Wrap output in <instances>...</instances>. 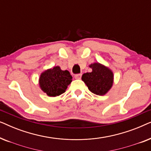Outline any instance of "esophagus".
<instances>
[{
  "label": "esophagus",
  "mask_w": 151,
  "mask_h": 151,
  "mask_svg": "<svg viewBox=\"0 0 151 151\" xmlns=\"http://www.w3.org/2000/svg\"><path fill=\"white\" fill-rule=\"evenodd\" d=\"M74 77H75L76 79H80V78H81V77H82V74L81 73L76 74Z\"/></svg>",
  "instance_id": "34e87169"
}]
</instances>
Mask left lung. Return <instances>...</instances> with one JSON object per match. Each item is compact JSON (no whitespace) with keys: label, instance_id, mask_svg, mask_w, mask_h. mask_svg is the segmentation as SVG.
I'll list each match as a JSON object with an SVG mask.
<instances>
[{"label":"left lung","instance_id":"obj_1","mask_svg":"<svg viewBox=\"0 0 151 151\" xmlns=\"http://www.w3.org/2000/svg\"><path fill=\"white\" fill-rule=\"evenodd\" d=\"M89 67L92 71L84 73L82 76V81L93 93L104 96L112 87L113 73L108 67L98 63L91 64Z\"/></svg>","mask_w":151,"mask_h":151}]
</instances>
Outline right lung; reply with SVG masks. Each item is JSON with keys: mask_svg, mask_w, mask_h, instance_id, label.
<instances>
[{"mask_svg": "<svg viewBox=\"0 0 151 151\" xmlns=\"http://www.w3.org/2000/svg\"><path fill=\"white\" fill-rule=\"evenodd\" d=\"M71 82L72 76L69 71H63L58 66L42 72L39 78L40 88L49 97L63 94Z\"/></svg>", "mask_w": 151, "mask_h": 151, "instance_id": "right-lung-1", "label": "right lung"}]
</instances>
